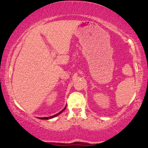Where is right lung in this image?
<instances>
[{"label": "right lung", "instance_id": "obj_1", "mask_svg": "<svg viewBox=\"0 0 148 148\" xmlns=\"http://www.w3.org/2000/svg\"><path fill=\"white\" fill-rule=\"evenodd\" d=\"M66 106H65V108H64L63 110H61L60 111V112H58V114H54V115H53V116H49V117H42V118H39L40 119H42V120H48V119H52V118H54V117H55V116H57V115H58V114H60V113H62V112H63V111L65 110V108H66Z\"/></svg>", "mask_w": 148, "mask_h": 148}]
</instances>
